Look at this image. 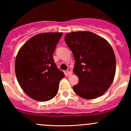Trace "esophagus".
<instances>
[{
	"label": "esophagus",
	"instance_id": "esophagus-1",
	"mask_svg": "<svg viewBox=\"0 0 131 131\" xmlns=\"http://www.w3.org/2000/svg\"><path fill=\"white\" fill-rule=\"evenodd\" d=\"M72 73H73V71H72V70L71 68H68V70H67V73H68V75H71L72 74Z\"/></svg>",
	"mask_w": 131,
	"mask_h": 131
}]
</instances>
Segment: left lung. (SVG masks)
Returning <instances> with one entry per match:
<instances>
[{
  "label": "left lung",
  "mask_w": 131,
  "mask_h": 131,
  "mask_svg": "<svg viewBox=\"0 0 131 131\" xmlns=\"http://www.w3.org/2000/svg\"><path fill=\"white\" fill-rule=\"evenodd\" d=\"M64 40L73 52V71L79 78L73 91L85 99L102 95L115 75L116 58L112 46L102 37L89 31L68 33Z\"/></svg>",
  "instance_id": "left-lung-1"
}]
</instances>
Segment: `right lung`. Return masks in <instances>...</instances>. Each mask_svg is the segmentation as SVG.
<instances>
[{"label":"right lung","instance_id":"right-lung-1","mask_svg":"<svg viewBox=\"0 0 131 131\" xmlns=\"http://www.w3.org/2000/svg\"><path fill=\"white\" fill-rule=\"evenodd\" d=\"M62 32H46L29 39L18 52L15 60L17 80L24 92L37 101L53 99L64 73L57 67L53 53Z\"/></svg>","mask_w":131,"mask_h":131}]
</instances>
